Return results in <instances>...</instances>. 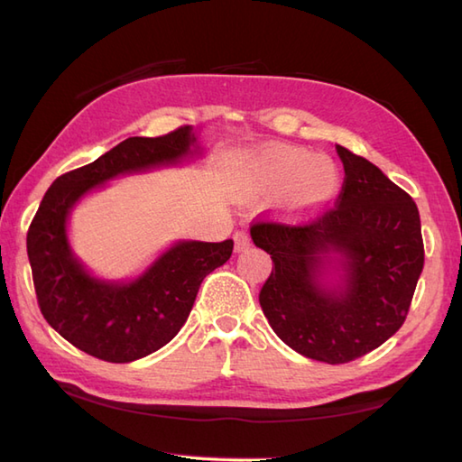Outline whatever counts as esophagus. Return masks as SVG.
I'll list each match as a JSON object with an SVG mask.
<instances>
[{
	"instance_id": "1",
	"label": "esophagus",
	"mask_w": 462,
	"mask_h": 462,
	"mask_svg": "<svg viewBox=\"0 0 462 462\" xmlns=\"http://www.w3.org/2000/svg\"><path fill=\"white\" fill-rule=\"evenodd\" d=\"M250 236L246 232H236L234 234V250L236 252H246L250 248Z\"/></svg>"
}]
</instances>
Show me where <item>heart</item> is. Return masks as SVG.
<instances>
[{
    "instance_id": "b5f03b06",
    "label": "heart",
    "mask_w": 462,
    "mask_h": 462,
    "mask_svg": "<svg viewBox=\"0 0 462 462\" xmlns=\"http://www.w3.org/2000/svg\"><path fill=\"white\" fill-rule=\"evenodd\" d=\"M236 194L242 200L276 196L283 220L300 222L321 212L341 189V171L329 154L293 144H260L246 151L236 166Z\"/></svg>"
}]
</instances>
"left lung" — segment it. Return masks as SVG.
Here are the masks:
<instances>
[{"label": "left lung", "mask_w": 462, "mask_h": 462, "mask_svg": "<svg viewBox=\"0 0 462 462\" xmlns=\"http://www.w3.org/2000/svg\"><path fill=\"white\" fill-rule=\"evenodd\" d=\"M339 202L303 226L258 222L273 268L260 306L276 336L310 359L347 363L403 326L425 263L413 199L375 164L336 144Z\"/></svg>", "instance_id": "obj_1"}]
</instances>
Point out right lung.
Wrapping results in <instances>:
<instances>
[{
	"instance_id": "obj_1",
	"label": "right lung",
	"mask_w": 462,
	"mask_h": 462,
	"mask_svg": "<svg viewBox=\"0 0 462 462\" xmlns=\"http://www.w3.org/2000/svg\"><path fill=\"white\" fill-rule=\"evenodd\" d=\"M200 154L194 126L156 139L131 136L49 186L29 226L27 256L43 318L75 347L111 363L151 356L189 319L202 280L230 260L232 240H176L139 276L109 280L87 268L69 240V218L85 196L119 176L180 166Z\"/></svg>"
}]
</instances>
